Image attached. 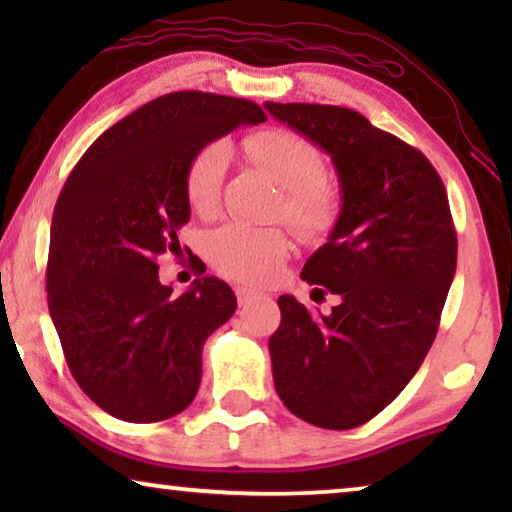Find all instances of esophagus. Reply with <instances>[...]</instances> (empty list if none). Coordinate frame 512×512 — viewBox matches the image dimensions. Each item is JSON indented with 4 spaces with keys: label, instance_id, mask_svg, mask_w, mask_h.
I'll return each instance as SVG.
<instances>
[{
    "label": "esophagus",
    "instance_id": "34e87169",
    "mask_svg": "<svg viewBox=\"0 0 512 512\" xmlns=\"http://www.w3.org/2000/svg\"><path fill=\"white\" fill-rule=\"evenodd\" d=\"M235 293H237V303H240V305H247V303H251V300H254L256 296H261V293L254 291V289H247V286H237Z\"/></svg>",
    "mask_w": 512,
    "mask_h": 512
}]
</instances>
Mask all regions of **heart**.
Masks as SVG:
<instances>
[{
	"label": "heart",
	"mask_w": 512,
	"mask_h": 512,
	"mask_svg": "<svg viewBox=\"0 0 512 512\" xmlns=\"http://www.w3.org/2000/svg\"><path fill=\"white\" fill-rule=\"evenodd\" d=\"M251 163L263 167L282 191V219L305 237L326 233L338 219V188L324 177V156L310 139L286 128H265L242 142ZM228 165L226 144L212 142L186 167L184 191L193 212L212 214L221 198ZM209 261L223 275L247 284H268L277 277L289 240L279 228L226 223L207 240Z\"/></svg>",
	"instance_id": "obj_1"
}]
</instances>
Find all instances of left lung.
Returning <instances> with one entry per match:
<instances>
[{"instance_id": "8db88e82", "label": "left lung", "mask_w": 512, "mask_h": 512, "mask_svg": "<svg viewBox=\"0 0 512 512\" xmlns=\"http://www.w3.org/2000/svg\"><path fill=\"white\" fill-rule=\"evenodd\" d=\"M331 156L342 212L300 277L340 296L328 317L279 296L275 389L321 429L366 424L405 389L436 340L457 270V230L436 167L347 107L265 102Z\"/></svg>"}]
</instances>
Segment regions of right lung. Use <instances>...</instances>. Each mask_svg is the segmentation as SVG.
I'll return each mask as SVG.
<instances>
[{
  "instance_id": "obj_1",
  "label": "right lung",
  "mask_w": 512,
  "mask_h": 512,
  "mask_svg": "<svg viewBox=\"0 0 512 512\" xmlns=\"http://www.w3.org/2000/svg\"><path fill=\"white\" fill-rule=\"evenodd\" d=\"M265 118L242 97L167 93L102 132L62 186L48 247V312L74 380L123 422L174 417L198 394L202 345L235 314V293L202 277L172 296L156 261L181 254L191 158Z\"/></svg>"
}]
</instances>
